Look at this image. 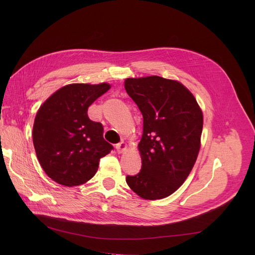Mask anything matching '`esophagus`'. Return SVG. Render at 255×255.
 Here are the masks:
<instances>
[{
  "label": "esophagus",
  "mask_w": 255,
  "mask_h": 255,
  "mask_svg": "<svg viewBox=\"0 0 255 255\" xmlns=\"http://www.w3.org/2000/svg\"><path fill=\"white\" fill-rule=\"evenodd\" d=\"M116 149H117L118 153H123L126 150H127V143L125 141H121L119 142L117 145H116Z\"/></svg>",
  "instance_id": "34e87169"
}]
</instances>
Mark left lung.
Here are the masks:
<instances>
[{
  "label": "left lung",
  "instance_id": "8db88e82",
  "mask_svg": "<svg viewBox=\"0 0 255 255\" xmlns=\"http://www.w3.org/2000/svg\"><path fill=\"white\" fill-rule=\"evenodd\" d=\"M125 87L143 117L138 143L141 170L128 175L127 183L142 199L166 198L179 189L196 163L201 146L202 111L179 81L157 75L128 78Z\"/></svg>",
  "mask_w": 255,
  "mask_h": 255
}]
</instances>
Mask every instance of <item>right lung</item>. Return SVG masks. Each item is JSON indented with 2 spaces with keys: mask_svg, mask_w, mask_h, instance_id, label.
<instances>
[{
  "mask_svg": "<svg viewBox=\"0 0 255 255\" xmlns=\"http://www.w3.org/2000/svg\"><path fill=\"white\" fill-rule=\"evenodd\" d=\"M111 85L69 84L56 90L38 110L33 143L49 177L67 187L79 186L96 174L100 158L113 145L104 140L103 127L88 118V107Z\"/></svg>",
  "mask_w": 255,
  "mask_h": 255,
  "instance_id": "right-lung-1",
  "label": "right lung"
}]
</instances>
